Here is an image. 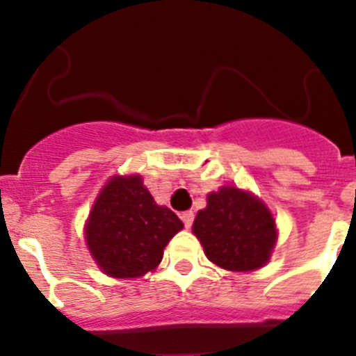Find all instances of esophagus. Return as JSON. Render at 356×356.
Here are the masks:
<instances>
[{
    "mask_svg": "<svg viewBox=\"0 0 356 356\" xmlns=\"http://www.w3.org/2000/svg\"><path fill=\"white\" fill-rule=\"evenodd\" d=\"M181 218L184 222L186 229H189L193 225V222H195V213L193 211H184V213H181Z\"/></svg>",
    "mask_w": 356,
    "mask_h": 356,
    "instance_id": "34e87169",
    "label": "esophagus"
}]
</instances>
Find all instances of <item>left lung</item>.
Here are the masks:
<instances>
[{
  "instance_id": "8db88e82",
  "label": "left lung",
  "mask_w": 356,
  "mask_h": 356,
  "mask_svg": "<svg viewBox=\"0 0 356 356\" xmlns=\"http://www.w3.org/2000/svg\"><path fill=\"white\" fill-rule=\"evenodd\" d=\"M207 201L193 232L208 260L234 272L264 267L275 243V222L267 207L238 188H222Z\"/></svg>"
}]
</instances>
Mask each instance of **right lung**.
I'll use <instances>...</instances> for the list:
<instances>
[{"mask_svg":"<svg viewBox=\"0 0 356 356\" xmlns=\"http://www.w3.org/2000/svg\"><path fill=\"white\" fill-rule=\"evenodd\" d=\"M182 229L167 207H158L139 175L113 177L96 200L86 225L92 258L111 277H139L153 270L163 248Z\"/></svg>","mask_w":356,"mask_h":356,"instance_id":"obj_1","label":"right lung"}]
</instances>
